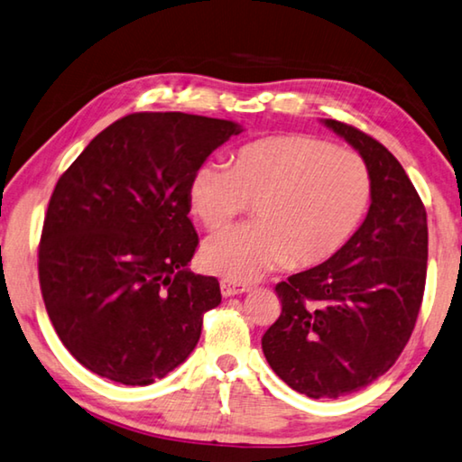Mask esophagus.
<instances>
[{
	"mask_svg": "<svg viewBox=\"0 0 462 462\" xmlns=\"http://www.w3.org/2000/svg\"><path fill=\"white\" fill-rule=\"evenodd\" d=\"M219 290H222V296L230 298V296H238V294H245V291L251 290V285L248 283H236V282H230V280H224L219 283Z\"/></svg>",
	"mask_w": 462,
	"mask_h": 462,
	"instance_id": "obj_1",
	"label": "esophagus"
}]
</instances>
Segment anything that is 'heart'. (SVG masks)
Here are the masks:
<instances>
[{
    "label": "heart",
    "instance_id": "b5f03b06",
    "mask_svg": "<svg viewBox=\"0 0 462 462\" xmlns=\"http://www.w3.org/2000/svg\"><path fill=\"white\" fill-rule=\"evenodd\" d=\"M370 174L357 153L300 134L271 135L236 152L232 168L203 166L189 185L193 216L219 230L254 203V219L217 232L201 263L230 282H253L290 263L331 259L362 222Z\"/></svg>",
    "mask_w": 462,
    "mask_h": 462
}]
</instances>
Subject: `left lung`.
I'll use <instances>...</instances> for the list:
<instances>
[{
  "label": "left lung",
  "instance_id": "left-lung-1",
  "mask_svg": "<svg viewBox=\"0 0 462 462\" xmlns=\"http://www.w3.org/2000/svg\"><path fill=\"white\" fill-rule=\"evenodd\" d=\"M370 174L364 224L331 259L277 283L280 319L261 346L277 376L310 399L360 391L397 362L428 271V216L399 160L364 131L325 119Z\"/></svg>",
  "mask_w": 462,
  "mask_h": 462
}]
</instances>
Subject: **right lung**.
<instances>
[{
	"instance_id": "right-lung-1",
	"label": "right lung",
	"mask_w": 462,
	"mask_h": 462,
	"mask_svg": "<svg viewBox=\"0 0 462 462\" xmlns=\"http://www.w3.org/2000/svg\"><path fill=\"white\" fill-rule=\"evenodd\" d=\"M240 125L134 113L86 145L51 195L39 245L45 309L69 354L129 386L164 378L222 302L216 277L187 269L199 236L189 185Z\"/></svg>"
}]
</instances>
